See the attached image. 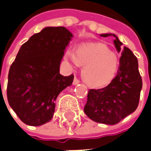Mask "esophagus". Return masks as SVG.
Listing matches in <instances>:
<instances>
[{
  "label": "esophagus",
  "instance_id": "1",
  "mask_svg": "<svg viewBox=\"0 0 151 151\" xmlns=\"http://www.w3.org/2000/svg\"><path fill=\"white\" fill-rule=\"evenodd\" d=\"M79 83V80L77 78H74V79H73V85H77V84Z\"/></svg>",
  "mask_w": 151,
  "mask_h": 151
}]
</instances>
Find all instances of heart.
Here are the masks:
<instances>
[{"label": "heart", "instance_id": "1", "mask_svg": "<svg viewBox=\"0 0 151 151\" xmlns=\"http://www.w3.org/2000/svg\"><path fill=\"white\" fill-rule=\"evenodd\" d=\"M64 58L71 68L83 66V79L96 88L110 83L118 69L117 56L101 42L86 44L77 50L68 48L64 53Z\"/></svg>", "mask_w": 151, "mask_h": 151}]
</instances>
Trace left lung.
I'll return each instance as SVG.
<instances>
[{
	"instance_id": "obj_1",
	"label": "left lung",
	"mask_w": 151,
	"mask_h": 151,
	"mask_svg": "<svg viewBox=\"0 0 151 151\" xmlns=\"http://www.w3.org/2000/svg\"><path fill=\"white\" fill-rule=\"evenodd\" d=\"M101 36L114 37L115 47L122 52L117 73L106 87L90 89L84 112L91 120L106 125H115L136 110L142 79L138 69V60L132 50L114 34H102Z\"/></svg>"
}]
</instances>
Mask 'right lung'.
Here are the masks:
<instances>
[{
    "instance_id": "1",
    "label": "right lung",
    "mask_w": 151,
    "mask_h": 151,
    "mask_svg": "<svg viewBox=\"0 0 151 151\" xmlns=\"http://www.w3.org/2000/svg\"><path fill=\"white\" fill-rule=\"evenodd\" d=\"M73 37L65 27H45L20 47L8 74L7 99L24 124L39 127L49 122L58 94L73 83V74L59 73Z\"/></svg>"
}]
</instances>
